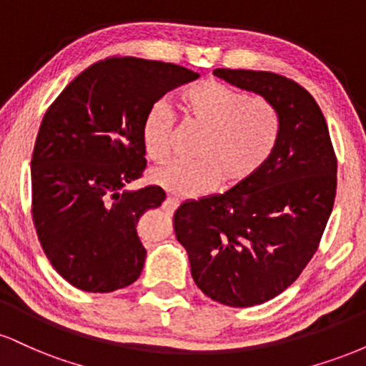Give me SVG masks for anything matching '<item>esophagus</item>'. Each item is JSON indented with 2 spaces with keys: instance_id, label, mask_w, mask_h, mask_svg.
I'll return each instance as SVG.
<instances>
[{
  "instance_id": "esophagus-1",
  "label": "esophagus",
  "mask_w": 366,
  "mask_h": 366,
  "mask_svg": "<svg viewBox=\"0 0 366 366\" xmlns=\"http://www.w3.org/2000/svg\"><path fill=\"white\" fill-rule=\"evenodd\" d=\"M179 207V199L177 197H172L169 196L165 199V203H163V209H167V212H175V208Z\"/></svg>"
}]
</instances>
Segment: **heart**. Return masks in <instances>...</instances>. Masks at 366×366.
I'll return each mask as SVG.
<instances>
[{"instance_id": "1", "label": "heart", "mask_w": 366, "mask_h": 366, "mask_svg": "<svg viewBox=\"0 0 366 366\" xmlns=\"http://www.w3.org/2000/svg\"><path fill=\"white\" fill-rule=\"evenodd\" d=\"M180 112L189 125L203 129L196 159L170 162L149 172L151 182L180 197H194L246 184L267 165L279 144L282 119L270 99L208 79L180 92ZM175 117L165 102L146 112L141 141L146 157L163 162L170 157Z\"/></svg>"}]
</instances>
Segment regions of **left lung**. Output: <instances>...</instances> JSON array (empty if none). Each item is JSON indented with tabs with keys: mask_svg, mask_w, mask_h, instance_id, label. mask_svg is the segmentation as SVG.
<instances>
[{
	"mask_svg": "<svg viewBox=\"0 0 366 366\" xmlns=\"http://www.w3.org/2000/svg\"><path fill=\"white\" fill-rule=\"evenodd\" d=\"M213 74L270 99L282 119L279 144L253 179L186 201L174 215L197 287L218 303L247 308L284 292L313 258L334 208L337 158L320 107L292 79Z\"/></svg>",
	"mask_w": 366,
	"mask_h": 366,
	"instance_id": "8db88e82",
	"label": "left lung"
}]
</instances>
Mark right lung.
<instances>
[{
  "mask_svg": "<svg viewBox=\"0 0 366 366\" xmlns=\"http://www.w3.org/2000/svg\"><path fill=\"white\" fill-rule=\"evenodd\" d=\"M199 74L174 63L113 56L74 79L46 112L31 162L32 220L49 263L86 292L139 279L142 213L165 191H127L146 169L141 125L163 94Z\"/></svg>",
  "mask_w": 366,
  "mask_h": 366,
  "instance_id": "add662e5",
  "label": "right lung"
}]
</instances>
